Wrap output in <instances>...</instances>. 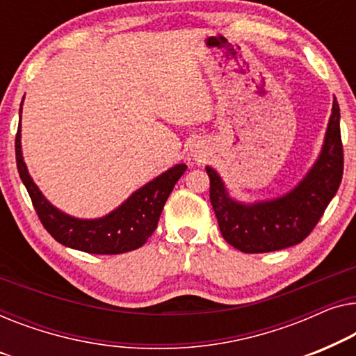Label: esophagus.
<instances>
[{
	"label": "esophagus",
	"instance_id": "1",
	"mask_svg": "<svg viewBox=\"0 0 356 356\" xmlns=\"http://www.w3.org/2000/svg\"><path fill=\"white\" fill-rule=\"evenodd\" d=\"M193 156H198V158H202V152H197V149H193Z\"/></svg>",
	"mask_w": 356,
	"mask_h": 356
}]
</instances>
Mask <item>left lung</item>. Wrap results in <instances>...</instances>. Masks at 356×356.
Segmentation results:
<instances>
[{"label": "left lung", "mask_w": 356, "mask_h": 356, "mask_svg": "<svg viewBox=\"0 0 356 356\" xmlns=\"http://www.w3.org/2000/svg\"><path fill=\"white\" fill-rule=\"evenodd\" d=\"M209 200L224 240L243 253H268L303 242L337 193L343 174L340 109L334 98L321 153L309 172L284 197L240 203L229 197L222 179L207 166Z\"/></svg>", "instance_id": "1"}]
</instances>
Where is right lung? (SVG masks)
<instances>
[{
    "label": "right lung",
    "mask_w": 356,
    "mask_h": 356,
    "mask_svg": "<svg viewBox=\"0 0 356 356\" xmlns=\"http://www.w3.org/2000/svg\"><path fill=\"white\" fill-rule=\"evenodd\" d=\"M22 113V104L21 111ZM17 171L32 200L43 227L64 247L92 254H119L142 247L154 232L164 203L174 185L185 172V164H176L161 176L145 184L106 216L98 219H79L59 211L43 197L30 177L22 158L21 122L16 134Z\"/></svg>",
    "instance_id": "add662e5"
}]
</instances>
